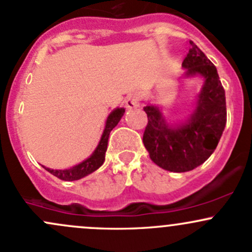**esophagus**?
I'll list each match as a JSON object with an SVG mask.
<instances>
[{"label":"esophagus","mask_w":252,"mask_h":252,"mask_svg":"<svg viewBox=\"0 0 252 252\" xmlns=\"http://www.w3.org/2000/svg\"><path fill=\"white\" fill-rule=\"evenodd\" d=\"M138 104H139V95L137 94V93H131V94L126 98L125 105L128 110L137 108L138 107Z\"/></svg>","instance_id":"obj_1"}]
</instances>
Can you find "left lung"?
Returning a JSON list of instances; mask_svg holds the SVG:
<instances>
[{
    "instance_id": "8db88e82",
    "label": "left lung",
    "mask_w": 252,
    "mask_h": 252,
    "mask_svg": "<svg viewBox=\"0 0 252 252\" xmlns=\"http://www.w3.org/2000/svg\"><path fill=\"white\" fill-rule=\"evenodd\" d=\"M182 66L186 77H204L188 121L170 126L157 105L144 107L148 116L143 133L145 149L155 164L171 172H187L206 161L216 149L227 123L224 90L216 66L193 41H189Z\"/></svg>"
}]
</instances>
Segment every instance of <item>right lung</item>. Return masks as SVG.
Returning <instances> with one entry per match:
<instances>
[{"instance_id":"right-lung-1","label":"right lung","mask_w":252,"mask_h":252,"mask_svg":"<svg viewBox=\"0 0 252 252\" xmlns=\"http://www.w3.org/2000/svg\"><path fill=\"white\" fill-rule=\"evenodd\" d=\"M124 113H125V109L124 108H116L115 110L111 111L110 115L107 119V123H105V128L102 134V138L99 141V144L97 145L93 154L88 159L80 162L79 165L74 166V167L66 168V170H52V168L45 167L46 170L53 176L58 177L59 180L63 181H77L80 178L85 177V176L90 175V173L94 172L104 162L105 152H107L108 148L109 134H110L111 129L118 125L120 119L123 118Z\"/></svg>"}]
</instances>
